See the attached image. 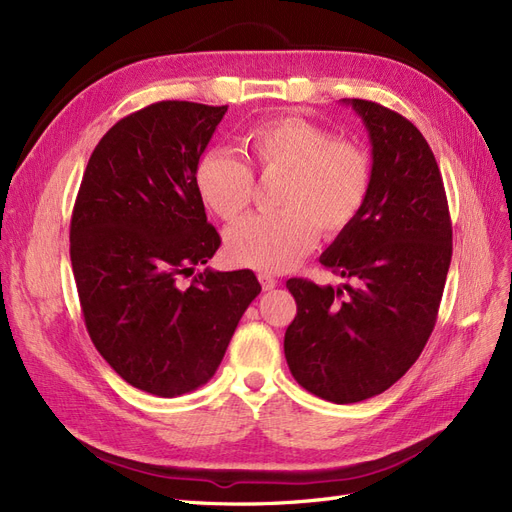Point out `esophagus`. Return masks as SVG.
<instances>
[{
  "label": "esophagus",
  "mask_w": 512,
  "mask_h": 512,
  "mask_svg": "<svg viewBox=\"0 0 512 512\" xmlns=\"http://www.w3.org/2000/svg\"><path fill=\"white\" fill-rule=\"evenodd\" d=\"M258 282H260V286L265 288V290H273V288L277 286V280H275V277H273L271 273H265V271H260V273H258Z\"/></svg>",
  "instance_id": "obj_1"
}]
</instances>
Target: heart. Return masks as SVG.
I'll list each match as a JSON object with an SVG mask.
<instances>
[{"label":"heart","instance_id":"obj_1","mask_svg":"<svg viewBox=\"0 0 512 512\" xmlns=\"http://www.w3.org/2000/svg\"><path fill=\"white\" fill-rule=\"evenodd\" d=\"M262 175H284L277 213L252 215L226 232V256L239 267L282 273L312 250L318 230L335 237L352 226L371 188L363 147L337 141L314 121L280 117L247 132ZM196 190L222 220H237L252 203L254 173L235 153L211 149L196 166Z\"/></svg>","mask_w":512,"mask_h":512}]
</instances>
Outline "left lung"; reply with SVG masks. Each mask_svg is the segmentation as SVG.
Returning a JSON list of instances; mask_svg holds the SVG:
<instances>
[{
  "mask_svg": "<svg viewBox=\"0 0 512 512\" xmlns=\"http://www.w3.org/2000/svg\"><path fill=\"white\" fill-rule=\"evenodd\" d=\"M342 102L369 134L371 188L320 262L356 286L288 280L297 316L284 354L303 389L356 404L384 393L421 356L451 267L453 228L438 162L414 123L376 102Z\"/></svg>",
  "mask_w": 512,
  "mask_h": 512,
  "instance_id": "1",
  "label": "left lung"
}]
</instances>
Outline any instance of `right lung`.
<instances>
[{
  "label": "right lung",
  "mask_w": 512,
  "mask_h": 512,
  "mask_svg": "<svg viewBox=\"0 0 512 512\" xmlns=\"http://www.w3.org/2000/svg\"><path fill=\"white\" fill-rule=\"evenodd\" d=\"M228 106L166 100L117 121L87 162L70 260L91 342L128 384L177 397L207 384L258 294L250 269L196 273L220 247L196 166Z\"/></svg>",
  "instance_id": "right-lung-1"
}]
</instances>
